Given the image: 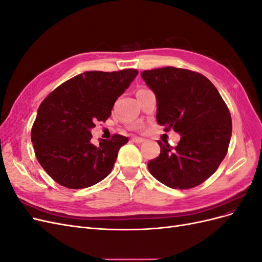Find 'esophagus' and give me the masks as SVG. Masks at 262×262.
<instances>
[{
  "mask_svg": "<svg viewBox=\"0 0 262 262\" xmlns=\"http://www.w3.org/2000/svg\"><path fill=\"white\" fill-rule=\"evenodd\" d=\"M131 141L133 142V143H136V144H141V143H143L145 140L142 139V138H139V137H134V138L131 139Z\"/></svg>",
  "mask_w": 262,
  "mask_h": 262,
  "instance_id": "obj_1",
  "label": "esophagus"
}]
</instances>
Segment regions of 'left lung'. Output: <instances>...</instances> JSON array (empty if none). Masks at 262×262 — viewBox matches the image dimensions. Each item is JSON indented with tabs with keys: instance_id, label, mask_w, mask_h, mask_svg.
I'll return each mask as SVG.
<instances>
[{
	"instance_id": "obj_1",
	"label": "left lung",
	"mask_w": 262,
	"mask_h": 262,
	"mask_svg": "<svg viewBox=\"0 0 262 262\" xmlns=\"http://www.w3.org/2000/svg\"><path fill=\"white\" fill-rule=\"evenodd\" d=\"M157 101L156 120L181 138L176 147L157 143L161 154L147 167L162 184L189 189L215 172L227 153L232 118L216 87L200 73L172 67L143 71Z\"/></svg>"
}]
</instances>
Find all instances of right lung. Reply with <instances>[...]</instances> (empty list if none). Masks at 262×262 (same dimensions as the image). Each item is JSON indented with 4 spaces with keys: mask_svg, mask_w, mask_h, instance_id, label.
Listing matches in <instances>:
<instances>
[{
    "mask_svg": "<svg viewBox=\"0 0 262 262\" xmlns=\"http://www.w3.org/2000/svg\"><path fill=\"white\" fill-rule=\"evenodd\" d=\"M138 74L134 69L89 71L61 84L39 106L31 142L39 164L59 185L87 188L112 171L128 138L115 134L94 145L91 130L110 117L115 101Z\"/></svg>",
    "mask_w": 262,
    "mask_h": 262,
    "instance_id": "1",
    "label": "right lung"
}]
</instances>
